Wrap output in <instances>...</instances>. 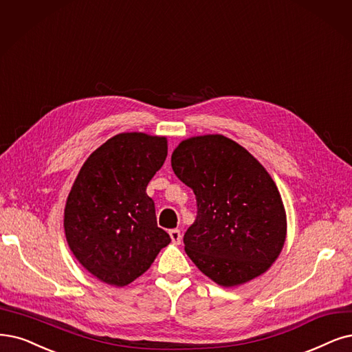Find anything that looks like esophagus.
I'll return each mask as SVG.
<instances>
[{
  "label": "esophagus",
  "mask_w": 352,
  "mask_h": 352,
  "mask_svg": "<svg viewBox=\"0 0 352 352\" xmlns=\"http://www.w3.org/2000/svg\"><path fill=\"white\" fill-rule=\"evenodd\" d=\"M169 236H171L173 243H175V245L181 243V232L178 229H171V230H169Z\"/></svg>",
  "instance_id": "1"
}]
</instances>
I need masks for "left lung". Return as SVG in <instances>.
<instances>
[{
    "instance_id": "1",
    "label": "left lung",
    "mask_w": 352,
    "mask_h": 352,
    "mask_svg": "<svg viewBox=\"0 0 352 352\" xmlns=\"http://www.w3.org/2000/svg\"><path fill=\"white\" fill-rule=\"evenodd\" d=\"M171 165L196 194L197 216L184 235L191 261L223 287L265 272L287 230L281 196L265 168L222 135L183 140Z\"/></svg>"
}]
</instances>
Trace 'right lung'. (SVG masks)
Segmentation results:
<instances>
[{"instance_id":"right-lung-1","label":"right lung","mask_w":352,"mask_h":352,"mask_svg":"<svg viewBox=\"0 0 352 352\" xmlns=\"http://www.w3.org/2000/svg\"><path fill=\"white\" fill-rule=\"evenodd\" d=\"M166 139L120 133L84 162L65 206V236L98 280L123 287L171 242L158 228L148 183L164 165Z\"/></svg>"}]
</instances>
